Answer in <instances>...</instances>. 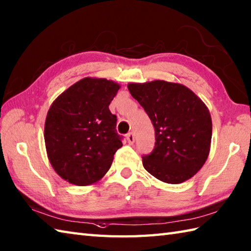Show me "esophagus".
Instances as JSON below:
<instances>
[{"instance_id": "34e87169", "label": "esophagus", "mask_w": 251, "mask_h": 251, "mask_svg": "<svg viewBox=\"0 0 251 251\" xmlns=\"http://www.w3.org/2000/svg\"><path fill=\"white\" fill-rule=\"evenodd\" d=\"M126 139H127V142L129 143V145H132V143L135 142V135L134 132H128L126 136Z\"/></svg>"}]
</instances>
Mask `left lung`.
I'll list each match as a JSON object with an SVG mask.
<instances>
[{
    "label": "left lung",
    "mask_w": 251,
    "mask_h": 251,
    "mask_svg": "<svg viewBox=\"0 0 251 251\" xmlns=\"http://www.w3.org/2000/svg\"><path fill=\"white\" fill-rule=\"evenodd\" d=\"M150 117L155 147L142 156L143 167L156 179L182 183L199 172L209 155L212 123L200 97L182 84L155 79L127 85Z\"/></svg>",
    "instance_id": "left-lung-1"
}]
</instances>
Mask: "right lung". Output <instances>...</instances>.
<instances>
[{"mask_svg": "<svg viewBox=\"0 0 251 251\" xmlns=\"http://www.w3.org/2000/svg\"><path fill=\"white\" fill-rule=\"evenodd\" d=\"M120 87L111 79L84 77L51 103L44 127L47 157L68 182L94 184L110 169L123 146L109 110Z\"/></svg>", "mask_w": 251, "mask_h": 251, "instance_id": "1", "label": "right lung"}]
</instances>
